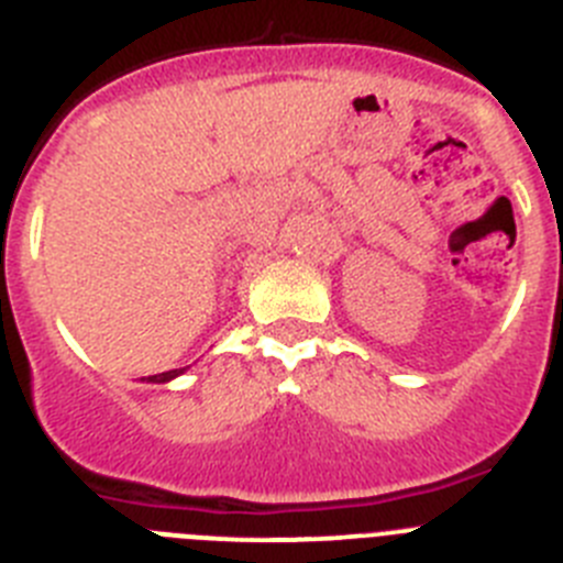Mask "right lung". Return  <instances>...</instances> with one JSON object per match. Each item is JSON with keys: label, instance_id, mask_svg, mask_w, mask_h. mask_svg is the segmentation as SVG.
<instances>
[{"label": "right lung", "instance_id": "1", "mask_svg": "<svg viewBox=\"0 0 563 563\" xmlns=\"http://www.w3.org/2000/svg\"><path fill=\"white\" fill-rule=\"evenodd\" d=\"M187 367H179V369H168V373H159V376H148L145 378V382H151V384H168V382H174L176 376H181V373H185Z\"/></svg>", "mask_w": 563, "mask_h": 563}]
</instances>
